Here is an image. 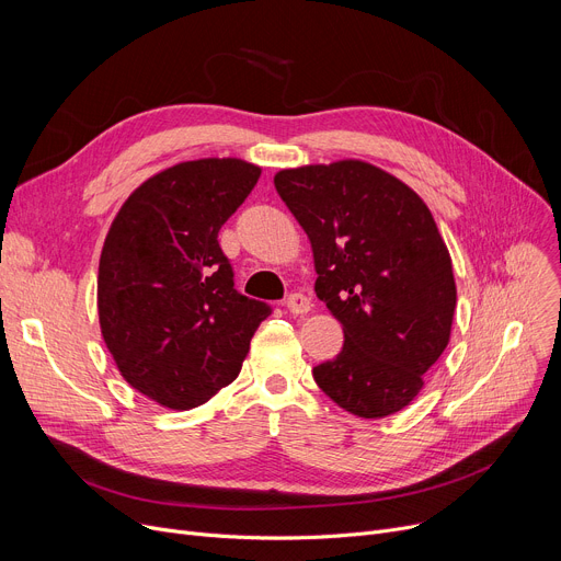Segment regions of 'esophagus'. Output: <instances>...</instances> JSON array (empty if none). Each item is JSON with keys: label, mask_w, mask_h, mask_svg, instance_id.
I'll return each mask as SVG.
<instances>
[{"label": "esophagus", "mask_w": 561, "mask_h": 561, "mask_svg": "<svg viewBox=\"0 0 561 561\" xmlns=\"http://www.w3.org/2000/svg\"><path fill=\"white\" fill-rule=\"evenodd\" d=\"M286 309L293 316H305V313L311 311V300L307 296H302V293H290L288 300H286Z\"/></svg>", "instance_id": "esophagus-1"}]
</instances>
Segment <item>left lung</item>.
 I'll use <instances>...</instances> for the list:
<instances>
[{
    "label": "left lung",
    "instance_id": "1",
    "mask_svg": "<svg viewBox=\"0 0 561 561\" xmlns=\"http://www.w3.org/2000/svg\"><path fill=\"white\" fill-rule=\"evenodd\" d=\"M275 188L307 231L316 296L343 325L316 385L359 419H385L423 389L453 332V259L427 204L391 172L343 159L279 170Z\"/></svg>",
    "mask_w": 561,
    "mask_h": 561
}]
</instances>
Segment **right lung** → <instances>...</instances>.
<instances>
[{
  "label": "right lung",
  "mask_w": 561,
  "mask_h": 561,
  "mask_svg": "<svg viewBox=\"0 0 561 561\" xmlns=\"http://www.w3.org/2000/svg\"><path fill=\"white\" fill-rule=\"evenodd\" d=\"M259 176V165L233 157L170 165L108 227L98 275L102 339L127 385L161 407L188 411L229 387L271 316L233 288L218 245Z\"/></svg>",
  "instance_id": "1"
}]
</instances>
